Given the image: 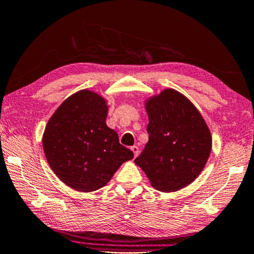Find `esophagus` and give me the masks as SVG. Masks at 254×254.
Listing matches in <instances>:
<instances>
[{
	"label": "esophagus",
	"mask_w": 254,
	"mask_h": 254,
	"mask_svg": "<svg viewBox=\"0 0 254 254\" xmlns=\"http://www.w3.org/2000/svg\"><path fill=\"white\" fill-rule=\"evenodd\" d=\"M130 150H131V151H133V153H134V157H137V156H138V152H139V149H138V146H136V145L131 146Z\"/></svg>",
	"instance_id": "obj_1"
}]
</instances>
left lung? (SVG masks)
<instances>
[{
    "label": "left lung",
    "mask_w": 254,
    "mask_h": 254,
    "mask_svg": "<svg viewBox=\"0 0 254 254\" xmlns=\"http://www.w3.org/2000/svg\"><path fill=\"white\" fill-rule=\"evenodd\" d=\"M149 142L134 160L154 189L178 191L203 171L212 136L200 112L185 95L171 88L145 101Z\"/></svg>",
    "instance_id": "8db88e82"
}]
</instances>
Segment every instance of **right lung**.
I'll return each instance as SVG.
<instances>
[{
	"label": "right lung",
	"instance_id": "add662e5",
	"mask_svg": "<svg viewBox=\"0 0 254 254\" xmlns=\"http://www.w3.org/2000/svg\"><path fill=\"white\" fill-rule=\"evenodd\" d=\"M108 103L83 89L58 106L42 137L47 161L69 188L91 192L104 187L134 153L119 143L116 130L106 126Z\"/></svg>",
	"mask_w": 254,
	"mask_h": 254
}]
</instances>
